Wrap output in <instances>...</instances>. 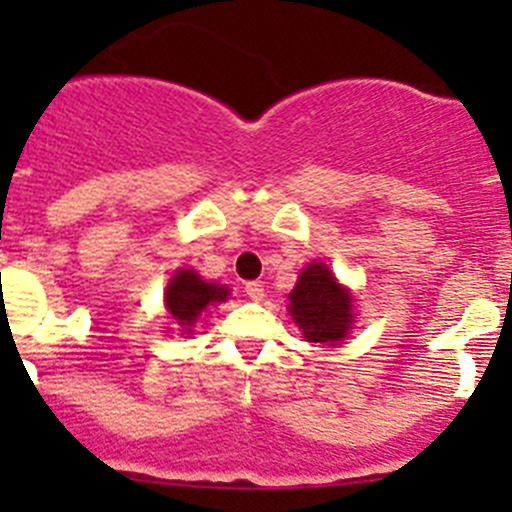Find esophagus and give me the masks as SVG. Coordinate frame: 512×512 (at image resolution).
I'll list each match as a JSON object with an SVG mask.
<instances>
[{"label": "esophagus", "instance_id": "1", "mask_svg": "<svg viewBox=\"0 0 512 512\" xmlns=\"http://www.w3.org/2000/svg\"><path fill=\"white\" fill-rule=\"evenodd\" d=\"M245 292H247V297L255 299V302H260V299L265 297V287H262L260 282H247Z\"/></svg>", "mask_w": 512, "mask_h": 512}]
</instances>
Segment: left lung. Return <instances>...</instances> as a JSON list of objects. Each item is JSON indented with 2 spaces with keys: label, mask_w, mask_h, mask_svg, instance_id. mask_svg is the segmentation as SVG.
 I'll return each mask as SVG.
<instances>
[{
  "label": "left lung",
  "mask_w": 512,
  "mask_h": 512,
  "mask_svg": "<svg viewBox=\"0 0 512 512\" xmlns=\"http://www.w3.org/2000/svg\"><path fill=\"white\" fill-rule=\"evenodd\" d=\"M289 312L304 339L314 344L342 342L354 317L352 297L322 262L304 267L297 287L289 294Z\"/></svg>",
  "instance_id": "left-lung-1"
}]
</instances>
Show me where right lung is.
I'll return each instance as SVG.
<instances>
[{
    "mask_svg": "<svg viewBox=\"0 0 512 512\" xmlns=\"http://www.w3.org/2000/svg\"><path fill=\"white\" fill-rule=\"evenodd\" d=\"M225 299L227 287L210 285V282L200 280L198 272L193 270H180L165 289V307H168L170 317L183 327V332H190L198 314L208 304L225 302Z\"/></svg>",
    "mask_w": 512,
    "mask_h": 512,
    "instance_id": "obj_1",
    "label": "right lung"
}]
</instances>
